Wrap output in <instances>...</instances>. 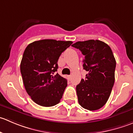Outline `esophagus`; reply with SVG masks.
<instances>
[{
	"label": "esophagus",
	"instance_id": "esophagus-1",
	"mask_svg": "<svg viewBox=\"0 0 133 133\" xmlns=\"http://www.w3.org/2000/svg\"><path fill=\"white\" fill-rule=\"evenodd\" d=\"M68 78L69 79V80H70V79L71 78V75H68Z\"/></svg>",
	"mask_w": 133,
	"mask_h": 133
}]
</instances>
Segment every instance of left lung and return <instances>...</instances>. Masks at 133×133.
Masks as SVG:
<instances>
[{
    "instance_id": "left-lung-1",
    "label": "left lung",
    "mask_w": 133,
    "mask_h": 133,
    "mask_svg": "<svg viewBox=\"0 0 133 133\" xmlns=\"http://www.w3.org/2000/svg\"><path fill=\"white\" fill-rule=\"evenodd\" d=\"M84 55L85 80L76 85L78 103L83 108L95 111L108 100L115 83L116 60L111 48L98 40L77 42L72 45Z\"/></svg>"
}]
</instances>
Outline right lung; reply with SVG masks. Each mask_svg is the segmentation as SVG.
<instances>
[{
  "mask_svg": "<svg viewBox=\"0 0 133 133\" xmlns=\"http://www.w3.org/2000/svg\"><path fill=\"white\" fill-rule=\"evenodd\" d=\"M72 43L44 39L33 42L25 48L21 63V75L26 92L38 105L53 106L62 98L67 80L54 73L60 55Z\"/></svg>",
  "mask_w": 133,
  "mask_h": 133,
  "instance_id": "right-lung-1",
  "label": "right lung"
}]
</instances>
